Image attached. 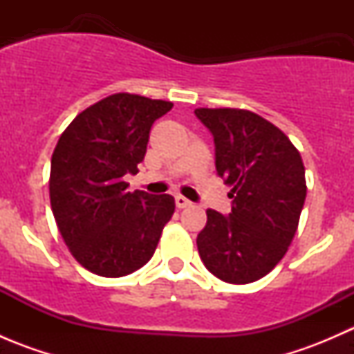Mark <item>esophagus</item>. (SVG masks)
I'll return each instance as SVG.
<instances>
[{
	"mask_svg": "<svg viewBox=\"0 0 354 354\" xmlns=\"http://www.w3.org/2000/svg\"><path fill=\"white\" fill-rule=\"evenodd\" d=\"M174 202H176L178 209H187V207H192L190 200L183 197V195H176V197H174Z\"/></svg>",
	"mask_w": 354,
	"mask_h": 354,
	"instance_id": "34e87169",
	"label": "esophagus"
}]
</instances>
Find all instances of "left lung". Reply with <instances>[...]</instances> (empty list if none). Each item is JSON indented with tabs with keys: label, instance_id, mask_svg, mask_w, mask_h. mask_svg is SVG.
I'll return each mask as SVG.
<instances>
[{
	"label": "left lung",
	"instance_id": "left-lung-1",
	"mask_svg": "<svg viewBox=\"0 0 354 354\" xmlns=\"http://www.w3.org/2000/svg\"><path fill=\"white\" fill-rule=\"evenodd\" d=\"M216 145V171L231 185L227 216L207 210L197 236L203 266L224 283L267 276L288 252L306 197L305 166L291 140L245 109H195Z\"/></svg>",
	"mask_w": 354,
	"mask_h": 354
}]
</instances>
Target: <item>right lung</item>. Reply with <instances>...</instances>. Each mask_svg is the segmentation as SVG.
Wrapping results in <instances>:
<instances>
[{
    "label": "right lung",
    "instance_id": "1",
    "mask_svg": "<svg viewBox=\"0 0 354 354\" xmlns=\"http://www.w3.org/2000/svg\"><path fill=\"white\" fill-rule=\"evenodd\" d=\"M173 102L113 94L82 111L53 152L49 197L71 255L102 277L135 272L152 259L174 212L171 195L128 192L151 128Z\"/></svg>",
    "mask_w": 354,
    "mask_h": 354
}]
</instances>
